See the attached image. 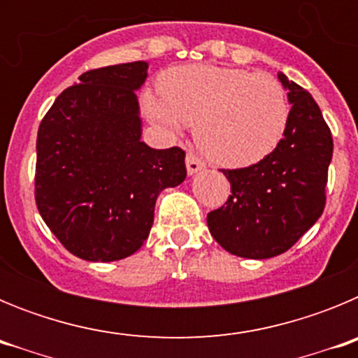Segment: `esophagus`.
<instances>
[{
	"mask_svg": "<svg viewBox=\"0 0 358 358\" xmlns=\"http://www.w3.org/2000/svg\"><path fill=\"white\" fill-rule=\"evenodd\" d=\"M204 166H206V164H204V161L199 159L194 152H188V154H186V170H188L189 176H194V173L201 172Z\"/></svg>",
	"mask_w": 358,
	"mask_h": 358,
	"instance_id": "obj_1",
	"label": "esophagus"
}]
</instances>
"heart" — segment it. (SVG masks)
<instances>
[{
  "label": "heart",
  "mask_w": 358,
  "mask_h": 358,
  "mask_svg": "<svg viewBox=\"0 0 358 358\" xmlns=\"http://www.w3.org/2000/svg\"><path fill=\"white\" fill-rule=\"evenodd\" d=\"M161 91L163 96L145 91L148 118L172 131L197 125L201 150L229 169L265 159L289 125L287 91L268 73L211 64L177 66L163 73Z\"/></svg>",
  "instance_id": "1"
}]
</instances>
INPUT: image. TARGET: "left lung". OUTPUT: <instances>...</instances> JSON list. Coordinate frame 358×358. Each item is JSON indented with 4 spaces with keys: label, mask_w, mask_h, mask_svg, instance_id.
<instances>
[{
    "label": "left lung",
    "mask_w": 358,
    "mask_h": 358,
    "mask_svg": "<svg viewBox=\"0 0 358 358\" xmlns=\"http://www.w3.org/2000/svg\"><path fill=\"white\" fill-rule=\"evenodd\" d=\"M290 115L280 145L248 169L222 170L231 185L226 206L208 213V229L227 252L264 260L285 252L324 210L334 140L312 94L285 73Z\"/></svg>",
    "instance_id": "obj_1"
}]
</instances>
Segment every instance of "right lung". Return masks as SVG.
Returning a JSON list of instances; mask_svg holds the SVG:
<instances>
[{
    "label": "right lung",
    "mask_w": 358,
    "mask_h": 358,
    "mask_svg": "<svg viewBox=\"0 0 358 358\" xmlns=\"http://www.w3.org/2000/svg\"><path fill=\"white\" fill-rule=\"evenodd\" d=\"M147 69L136 61L82 73L39 125L37 210L82 260L134 255L148 238L157 195L186 179L185 150L141 141L136 91Z\"/></svg>",
    "instance_id": "right-lung-1"
}]
</instances>
